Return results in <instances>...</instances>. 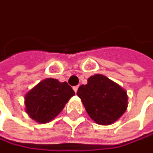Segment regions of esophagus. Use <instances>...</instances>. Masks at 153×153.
<instances>
[{
    "instance_id": "1",
    "label": "esophagus",
    "mask_w": 153,
    "mask_h": 153,
    "mask_svg": "<svg viewBox=\"0 0 153 153\" xmlns=\"http://www.w3.org/2000/svg\"><path fill=\"white\" fill-rule=\"evenodd\" d=\"M78 88H79V86H74V87H73V91H75V93L77 92V91H78Z\"/></svg>"
}]
</instances>
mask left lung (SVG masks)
<instances>
[{
  "label": "left lung",
  "instance_id": "left-lung-1",
  "mask_svg": "<svg viewBox=\"0 0 153 153\" xmlns=\"http://www.w3.org/2000/svg\"><path fill=\"white\" fill-rule=\"evenodd\" d=\"M77 95L90 117L101 126L115 123L128 105L126 91L102 74L91 76L86 85L79 87Z\"/></svg>",
  "mask_w": 153,
  "mask_h": 153
}]
</instances>
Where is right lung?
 <instances>
[{
	"instance_id": "add662e5",
	"label": "right lung",
	"mask_w": 153,
	"mask_h": 153,
	"mask_svg": "<svg viewBox=\"0 0 153 153\" xmlns=\"http://www.w3.org/2000/svg\"><path fill=\"white\" fill-rule=\"evenodd\" d=\"M74 94L65 82L53 78L43 80L25 95L26 112L37 123H48L61 113Z\"/></svg>"
}]
</instances>
